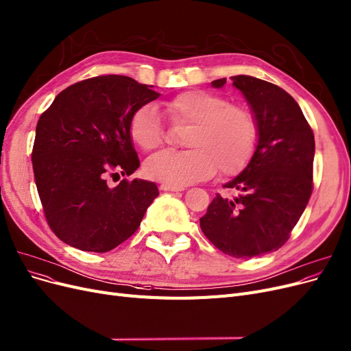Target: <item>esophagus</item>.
Returning <instances> with one entry per match:
<instances>
[{
    "label": "esophagus",
    "mask_w": 351,
    "mask_h": 351,
    "mask_svg": "<svg viewBox=\"0 0 351 351\" xmlns=\"http://www.w3.org/2000/svg\"><path fill=\"white\" fill-rule=\"evenodd\" d=\"M160 189L164 191H183L184 190V187H181V186H170V184H161Z\"/></svg>",
    "instance_id": "1"
}]
</instances>
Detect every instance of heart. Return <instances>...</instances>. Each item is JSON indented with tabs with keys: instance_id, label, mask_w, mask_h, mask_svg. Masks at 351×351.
Returning <instances> with one entry per match:
<instances>
[{
	"instance_id": "b5f03b06",
	"label": "heart",
	"mask_w": 351,
	"mask_h": 351,
	"mask_svg": "<svg viewBox=\"0 0 351 351\" xmlns=\"http://www.w3.org/2000/svg\"><path fill=\"white\" fill-rule=\"evenodd\" d=\"M176 123H191L186 135V151H161L145 161L149 178L170 186H187L213 176L221 167L226 176L243 171L257 141V125L244 106L228 103L209 91H184L165 104ZM132 141L143 151L162 143L164 134L154 104L142 106L132 116Z\"/></svg>"
}]
</instances>
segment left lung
I'll return each mask as SVG.
<instances>
[{
  "label": "left lung",
  "instance_id": "left-lung-1",
  "mask_svg": "<svg viewBox=\"0 0 351 351\" xmlns=\"http://www.w3.org/2000/svg\"><path fill=\"white\" fill-rule=\"evenodd\" d=\"M257 125V145L247 167L223 187L232 199L216 197L200 228L210 243L235 258L279 250L304 213L312 193L315 139L291 94L250 75L231 77ZM226 78L212 81L222 88Z\"/></svg>",
  "mask_w": 351,
  "mask_h": 351
}]
</instances>
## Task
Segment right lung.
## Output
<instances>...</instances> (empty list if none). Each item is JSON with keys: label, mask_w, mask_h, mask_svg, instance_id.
<instances>
[{"label": "right lung", "mask_w": 351, "mask_h": 351, "mask_svg": "<svg viewBox=\"0 0 351 351\" xmlns=\"http://www.w3.org/2000/svg\"><path fill=\"white\" fill-rule=\"evenodd\" d=\"M151 88L125 75L94 77L60 91L40 116L32 154L36 187L47 223L65 244L116 248L160 195L152 181H106L138 170L129 126L136 110L161 95Z\"/></svg>", "instance_id": "add662e5"}]
</instances>
